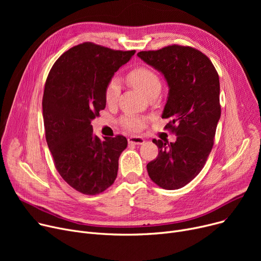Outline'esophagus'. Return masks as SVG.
<instances>
[{"label":"esophagus","instance_id":"esophagus-1","mask_svg":"<svg viewBox=\"0 0 261 261\" xmlns=\"http://www.w3.org/2000/svg\"><path fill=\"white\" fill-rule=\"evenodd\" d=\"M128 142L130 144H134V145H142L145 143V140L143 138H141V136H130V138L128 139Z\"/></svg>","mask_w":261,"mask_h":261}]
</instances>
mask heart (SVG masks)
Masks as SVG:
<instances>
[{
  "mask_svg": "<svg viewBox=\"0 0 261 261\" xmlns=\"http://www.w3.org/2000/svg\"><path fill=\"white\" fill-rule=\"evenodd\" d=\"M127 79L130 84L142 92L145 95H148L152 91H160L161 80L160 77L153 72L151 68L141 65L136 66L128 73ZM119 84L116 79H111L106 87L105 99L107 105H114L119 96ZM121 126L129 131H140L146 125V120L136 116H126L121 119Z\"/></svg>",
  "mask_w": 261,
  "mask_h": 261,
  "instance_id": "heart-1",
  "label": "heart"
}]
</instances>
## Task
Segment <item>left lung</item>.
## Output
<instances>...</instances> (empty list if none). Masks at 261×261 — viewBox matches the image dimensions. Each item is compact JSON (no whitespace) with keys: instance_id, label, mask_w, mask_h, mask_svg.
Wrapping results in <instances>:
<instances>
[{"instance_id":"8db88e82","label":"left lung","mask_w":261,"mask_h":261,"mask_svg":"<svg viewBox=\"0 0 261 261\" xmlns=\"http://www.w3.org/2000/svg\"><path fill=\"white\" fill-rule=\"evenodd\" d=\"M138 56L167 81L162 118L170 120L165 129L176 135L174 143L152 140L159 154L147 171L158 186L179 189L200 173L212 151L221 116L219 75L206 55L190 46L173 44Z\"/></svg>"}]
</instances>
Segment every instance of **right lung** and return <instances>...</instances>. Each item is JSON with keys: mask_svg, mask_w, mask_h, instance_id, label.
Listing matches in <instances>:
<instances>
[{"mask_svg": "<svg viewBox=\"0 0 261 261\" xmlns=\"http://www.w3.org/2000/svg\"><path fill=\"white\" fill-rule=\"evenodd\" d=\"M134 53L85 42L62 54L48 73L42 99L46 143L62 179L84 195L102 193L117 176L127 139L101 141L91 121L106 108L108 82Z\"/></svg>", "mask_w": 261, "mask_h": 261, "instance_id": "right-lung-1", "label": "right lung"}]
</instances>
